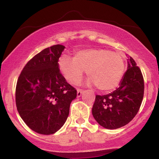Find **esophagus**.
<instances>
[{
	"label": "esophagus",
	"instance_id": "34e87169",
	"mask_svg": "<svg viewBox=\"0 0 159 159\" xmlns=\"http://www.w3.org/2000/svg\"><path fill=\"white\" fill-rule=\"evenodd\" d=\"M83 93H84L83 90H81V89H78V90H77V96H78V97H80V96H81Z\"/></svg>",
	"mask_w": 159,
	"mask_h": 159
}]
</instances>
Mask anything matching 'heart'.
<instances>
[{
	"label": "heart",
	"instance_id": "heart-1",
	"mask_svg": "<svg viewBox=\"0 0 159 159\" xmlns=\"http://www.w3.org/2000/svg\"><path fill=\"white\" fill-rule=\"evenodd\" d=\"M58 67L71 84H78L87 71L90 83L102 92H110L118 87L123 78L125 61L119 52L105 48H87L76 52L73 59L61 56Z\"/></svg>",
	"mask_w": 159,
	"mask_h": 159
}]
</instances>
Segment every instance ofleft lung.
I'll use <instances>...</instances> for the list:
<instances>
[{
    "instance_id": "obj_1",
    "label": "left lung",
    "mask_w": 159,
    "mask_h": 159,
    "mask_svg": "<svg viewBox=\"0 0 159 159\" xmlns=\"http://www.w3.org/2000/svg\"><path fill=\"white\" fill-rule=\"evenodd\" d=\"M119 87L111 93L96 95L92 114L96 122L107 129H119L136 116L143 97L144 81L141 71L132 57Z\"/></svg>"
}]
</instances>
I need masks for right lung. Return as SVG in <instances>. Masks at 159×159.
<instances>
[{
	"label": "right lung",
	"mask_w": 159,
	"mask_h": 159,
	"mask_svg": "<svg viewBox=\"0 0 159 159\" xmlns=\"http://www.w3.org/2000/svg\"><path fill=\"white\" fill-rule=\"evenodd\" d=\"M65 46L45 48L22 69L16 89L18 112L33 131L52 134L66 121L77 91L60 72L58 61Z\"/></svg>",
	"instance_id": "obj_1"
}]
</instances>
